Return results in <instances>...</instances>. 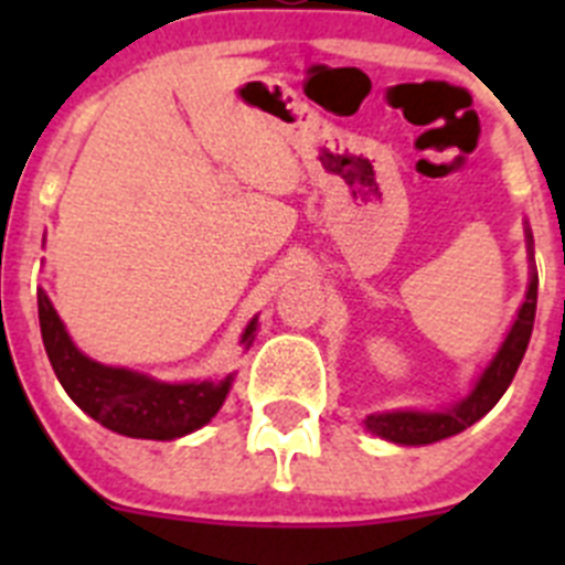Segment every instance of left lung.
<instances>
[{"label": "left lung", "mask_w": 565, "mask_h": 565, "mask_svg": "<svg viewBox=\"0 0 565 565\" xmlns=\"http://www.w3.org/2000/svg\"><path fill=\"white\" fill-rule=\"evenodd\" d=\"M526 232V252H529V288L523 297V306L518 308V317L512 328L503 337L501 348L495 356L489 359L487 367L478 373L469 393L458 398L452 407L444 411H387V413H371L364 418V427L373 436L384 438L391 444H402V447H424V444H436L441 438H450L463 433L467 427L487 416L498 404V398L507 393L521 364L523 353L529 348V337H532V326H535V308H537V271H535V243H532V228L523 223Z\"/></svg>", "instance_id": "1"}]
</instances>
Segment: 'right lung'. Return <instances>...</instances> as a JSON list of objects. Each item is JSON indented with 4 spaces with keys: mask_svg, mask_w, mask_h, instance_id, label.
<instances>
[{
    "mask_svg": "<svg viewBox=\"0 0 565 565\" xmlns=\"http://www.w3.org/2000/svg\"><path fill=\"white\" fill-rule=\"evenodd\" d=\"M39 326L50 364L67 396L96 418L102 427L129 438L172 441L189 436L212 422L232 391L234 373L226 379L203 382H161L147 373L115 367L89 359L76 348L44 288H39ZM257 317L239 337L243 348H252L257 337Z\"/></svg>",
    "mask_w": 565,
    "mask_h": 565,
    "instance_id": "add662e5",
    "label": "right lung"
}]
</instances>
